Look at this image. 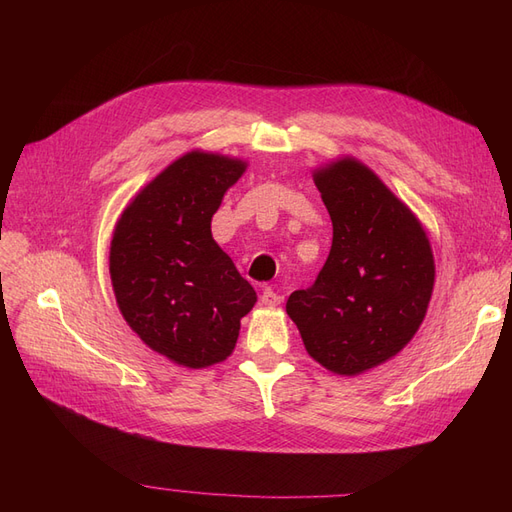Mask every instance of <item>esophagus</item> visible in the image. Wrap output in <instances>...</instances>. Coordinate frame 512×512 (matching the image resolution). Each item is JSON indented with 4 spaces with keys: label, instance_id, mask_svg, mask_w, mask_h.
<instances>
[{
    "label": "esophagus",
    "instance_id": "obj_1",
    "mask_svg": "<svg viewBox=\"0 0 512 512\" xmlns=\"http://www.w3.org/2000/svg\"><path fill=\"white\" fill-rule=\"evenodd\" d=\"M260 301H262V305L275 307V305H280L284 301V297H282L280 292H275L273 288H265V290H262V294H260Z\"/></svg>",
    "mask_w": 512,
    "mask_h": 512
}]
</instances>
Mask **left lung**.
<instances>
[{"instance_id": "obj_1", "label": "left lung", "mask_w": 512, "mask_h": 512, "mask_svg": "<svg viewBox=\"0 0 512 512\" xmlns=\"http://www.w3.org/2000/svg\"><path fill=\"white\" fill-rule=\"evenodd\" d=\"M314 183L331 215L333 243L316 282L294 290L286 312L314 361L356 376L414 337L436 265L421 222L363 162L342 158L316 168Z\"/></svg>"}]
</instances>
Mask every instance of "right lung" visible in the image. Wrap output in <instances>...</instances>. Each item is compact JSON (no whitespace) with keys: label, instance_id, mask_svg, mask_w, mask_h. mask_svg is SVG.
I'll use <instances>...</instances> for the list:
<instances>
[{"label":"right lung","instance_id":"right-lung-1","mask_svg":"<svg viewBox=\"0 0 512 512\" xmlns=\"http://www.w3.org/2000/svg\"><path fill=\"white\" fill-rule=\"evenodd\" d=\"M247 164L190 151L123 209L111 241V282L121 316L177 365L200 369L232 354L256 290L213 241L211 218Z\"/></svg>","mask_w":512,"mask_h":512}]
</instances>
